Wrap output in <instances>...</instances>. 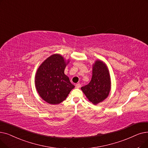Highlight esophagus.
Returning <instances> with one entry per match:
<instances>
[{
	"mask_svg": "<svg viewBox=\"0 0 148 148\" xmlns=\"http://www.w3.org/2000/svg\"><path fill=\"white\" fill-rule=\"evenodd\" d=\"M80 87H81V85L80 84V83H78V84H77L76 85H75V88H80Z\"/></svg>",
	"mask_w": 148,
	"mask_h": 148,
	"instance_id": "1",
	"label": "esophagus"
}]
</instances>
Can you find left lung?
Instances as JSON below:
<instances>
[{"label": "left lung", "mask_w": 148, "mask_h": 148, "mask_svg": "<svg viewBox=\"0 0 148 148\" xmlns=\"http://www.w3.org/2000/svg\"><path fill=\"white\" fill-rule=\"evenodd\" d=\"M86 97L94 105L107 98L111 90V78L106 64L96 60L92 65V75L89 84L81 88Z\"/></svg>", "instance_id": "1"}]
</instances>
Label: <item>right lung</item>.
<instances>
[{
    "label": "right lung",
    "instance_id": "1",
    "mask_svg": "<svg viewBox=\"0 0 148 148\" xmlns=\"http://www.w3.org/2000/svg\"><path fill=\"white\" fill-rule=\"evenodd\" d=\"M69 61L55 54L49 56L38 67L35 77V85L42 99L51 105L65 100L75 87L64 71Z\"/></svg>",
    "mask_w": 148,
    "mask_h": 148
}]
</instances>
